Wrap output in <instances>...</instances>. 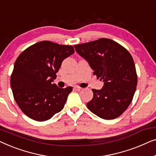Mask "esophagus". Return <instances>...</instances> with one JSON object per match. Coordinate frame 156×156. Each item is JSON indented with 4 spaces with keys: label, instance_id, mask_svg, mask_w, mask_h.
Segmentation results:
<instances>
[{
    "label": "esophagus",
    "instance_id": "34e87169",
    "mask_svg": "<svg viewBox=\"0 0 156 156\" xmlns=\"http://www.w3.org/2000/svg\"><path fill=\"white\" fill-rule=\"evenodd\" d=\"M74 89H75L76 91H80V90H81V89H82V88H81V87H78V86H75L74 87Z\"/></svg>",
    "mask_w": 156,
    "mask_h": 156
}]
</instances>
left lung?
I'll return each instance as SVG.
<instances>
[{
    "mask_svg": "<svg viewBox=\"0 0 156 156\" xmlns=\"http://www.w3.org/2000/svg\"><path fill=\"white\" fill-rule=\"evenodd\" d=\"M104 82L100 90L92 89L94 97L87 108L100 118L114 119L128 108L137 86V75L133 59L127 50L114 40L101 38L74 45Z\"/></svg>",
    "mask_w": 156,
    "mask_h": 156,
    "instance_id": "left-lung-1",
    "label": "left lung"
}]
</instances>
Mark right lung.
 <instances>
[{
    "mask_svg": "<svg viewBox=\"0 0 156 156\" xmlns=\"http://www.w3.org/2000/svg\"><path fill=\"white\" fill-rule=\"evenodd\" d=\"M74 52L71 45L42 41L17 58L10 87L17 104L29 118L47 121L62 109L72 87L59 88L53 82L62 61Z\"/></svg>",
    "mask_w": 156,
    "mask_h": 156,
    "instance_id": "add662e5",
    "label": "right lung"
}]
</instances>
